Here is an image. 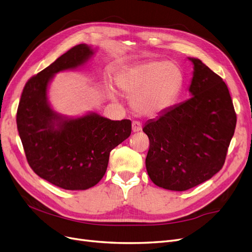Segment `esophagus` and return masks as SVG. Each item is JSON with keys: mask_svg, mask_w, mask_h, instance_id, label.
<instances>
[{"mask_svg": "<svg viewBox=\"0 0 252 252\" xmlns=\"http://www.w3.org/2000/svg\"><path fill=\"white\" fill-rule=\"evenodd\" d=\"M141 128H142V126H141L140 123H139V121H133V124H132V129H133L134 133L141 131Z\"/></svg>", "mask_w": 252, "mask_h": 252, "instance_id": "1", "label": "esophagus"}]
</instances>
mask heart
Wrapping results in <instances>:
<instances>
[{
  "instance_id": "1",
  "label": "heart",
  "mask_w": 252,
  "mask_h": 252,
  "mask_svg": "<svg viewBox=\"0 0 252 252\" xmlns=\"http://www.w3.org/2000/svg\"><path fill=\"white\" fill-rule=\"evenodd\" d=\"M115 82L125 94L132 97L131 105L136 112L154 115L174 101L183 86L184 73L170 61L151 60L119 70Z\"/></svg>"
}]
</instances>
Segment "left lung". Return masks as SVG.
<instances>
[{
  "label": "left lung",
  "instance_id": "8db88e82",
  "mask_svg": "<svg viewBox=\"0 0 252 252\" xmlns=\"http://www.w3.org/2000/svg\"><path fill=\"white\" fill-rule=\"evenodd\" d=\"M192 62L191 97L150 119L145 166L158 187L186 191L210 180L225 161L237 116L223 80L197 58Z\"/></svg>",
  "mask_w": 252,
  "mask_h": 252
}]
</instances>
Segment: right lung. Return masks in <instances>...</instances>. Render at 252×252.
Instances as JSON below:
<instances>
[{
    "label": "right lung",
    "mask_w": 252,
    "mask_h": 252,
    "mask_svg": "<svg viewBox=\"0 0 252 252\" xmlns=\"http://www.w3.org/2000/svg\"><path fill=\"white\" fill-rule=\"evenodd\" d=\"M95 49L82 43L27 82L17 108V131L27 160L41 179L65 190H87L105 175L110 152L132 132L128 119L111 120L95 112L67 116L49 100L55 74L85 66Z\"/></svg>",
    "instance_id": "right-lung-1"
}]
</instances>
